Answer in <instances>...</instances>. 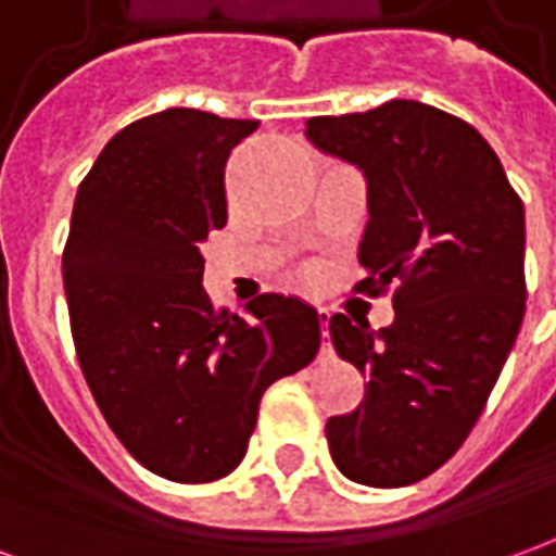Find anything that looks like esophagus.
Wrapping results in <instances>:
<instances>
[{
    "mask_svg": "<svg viewBox=\"0 0 556 556\" xmlns=\"http://www.w3.org/2000/svg\"><path fill=\"white\" fill-rule=\"evenodd\" d=\"M315 318H318V327H321V357L330 354V333H327V325H330V313H327L325 306H315Z\"/></svg>",
    "mask_w": 556,
    "mask_h": 556,
    "instance_id": "34e87169",
    "label": "esophagus"
}]
</instances>
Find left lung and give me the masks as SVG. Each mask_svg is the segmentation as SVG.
I'll list each match as a JSON object with an SVG mask.
<instances>
[{
  "label": "left lung",
  "mask_w": 556,
  "mask_h": 556,
  "mask_svg": "<svg viewBox=\"0 0 556 556\" xmlns=\"http://www.w3.org/2000/svg\"><path fill=\"white\" fill-rule=\"evenodd\" d=\"M315 146L369 184L361 243L369 298L393 286V325L330 318L342 361L366 378L325 426L337 467L399 489L450 462L497 384L525 318V205L477 127L419 101L309 118Z\"/></svg>",
  "instance_id": "8db88e82"
}]
</instances>
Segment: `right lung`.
I'll return each mask as SVG.
<instances>
[{
  "mask_svg": "<svg viewBox=\"0 0 556 556\" xmlns=\"http://www.w3.org/2000/svg\"><path fill=\"white\" fill-rule=\"evenodd\" d=\"M258 122L163 110L118 130L83 178L62 253L79 369L115 438L172 482L241 465L265 390L321 345L313 306H214L199 247L226 226V160Z\"/></svg>",
  "mask_w": 556,
  "mask_h": 556,
  "instance_id": "1",
  "label": "right lung"
}]
</instances>
